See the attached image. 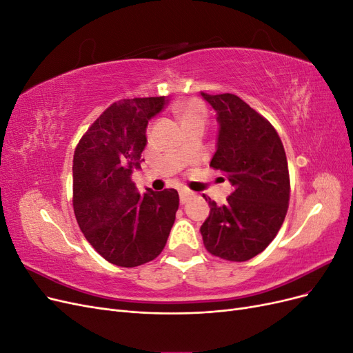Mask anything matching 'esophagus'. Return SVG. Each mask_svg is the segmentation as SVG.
<instances>
[{"label": "esophagus", "mask_w": 353, "mask_h": 353, "mask_svg": "<svg viewBox=\"0 0 353 353\" xmlns=\"http://www.w3.org/2000/svg\"><path fill=\"white\" fill-rule=\"evenodd\" d=\"M194 197V193H191V191L188 190H181L179 191V201L181 205H184V203H187L190 199Z\"/></svg>", "instance_id": "34e87169"}]
</instances>
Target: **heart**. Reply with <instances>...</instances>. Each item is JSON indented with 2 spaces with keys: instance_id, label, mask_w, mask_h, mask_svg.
<instances>
[{
  "instance_id": "b5f03b06",
  "label": "heart",
  "mask_w": 353,
  "mask_h": 353,
  "mask_svg": "<svg viewBox=\"0 0 353 353\" xmlns=\"http://www.w3.org/2000/svg\"><path fill=\"white\" fill-rule=\"evenodd\" d=\"M175 112L181 117L183 123L188 122V121H193V119H199V117H205V109L201 108L200 103L193 101V100L176 104Z\"/></svg>"
}]
</instances>
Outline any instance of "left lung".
<instances>
[{"mask_svg": "<svg viewBox=\"0 0 353 353\" xmlns=\"http://www.w3.org/2000/svg\"><path fill=\"white\" fill-rule=\"evenodd\" d=\"M216 113V152L210 166L234 187L227 203H209L200 232L209 253L244 262L263 252L281 228L290 197L287 157L274 126L234 94L201 92Z\"/></svg>", "mask_w": 353, "mask_h": 353, "instance_id": "8db88e82", "label": "left lung"}]
</instances>
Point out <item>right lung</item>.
Returning <instances> with one entry per match:
<instances>
[{
    "label": "right lung",
    "mask_w": 353,
    "mask_h": 353,
    "mask_svg": "<svg viewBox=\"0 0 353 353\" xmlns=\"http://www.w3.org/2000/svg\"><path fill=\"white\" fill-rule=\"evenodd\" d=\"M165 104V97L113 103L74 150L73 210L79 228L105 261L123 268L157 258L179 206L176 190L147 188L141 196L131 178L144 160L148 121Z\"/></svg>",
    "instance_id": "right-lung-1"
}]
</instances>
